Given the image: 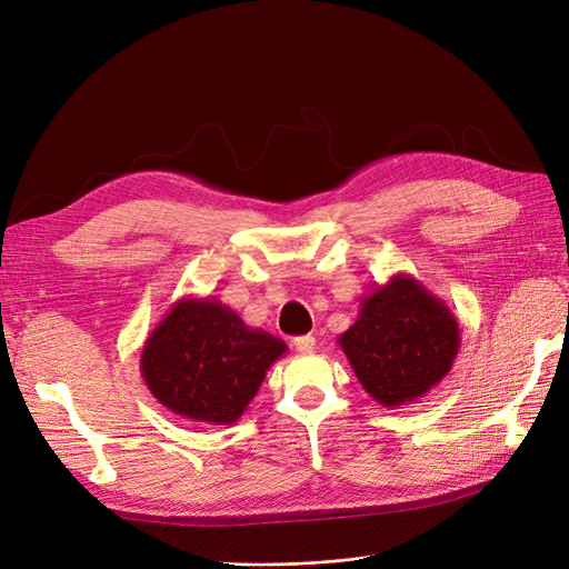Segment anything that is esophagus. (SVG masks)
Instances as JSON below:
<instances>
[{"label":"esophagus","mask_w":569,"mask_h":569,"mask_svg":"<svg viewBox=\"0 0 569 569\" xmlns=\"http://www.w3.org/2000/svg\"><path fill=\"white\" fill-rule=\"evenodd\" d=\"M292 346H295V351H300V353H309V351H313V349H316V337H313V335H302V337H295V339H292Z\"/></svg>","instance_id":"1"}]
</instances>
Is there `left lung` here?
<instances>
[{"mask_svg":"<svg viewBox=\"0 0 569 569\" xmlns=\"http://www.w3.org/2000/svg\"><path fill=\"white\" fill-rule=\"evenodd\" d=\"M337 341L362 388L395 409L423 398L451 372L460 328L421 281L395 274L362 298L358 320Z\"/></svg>","mask_w":569,"mask_h":569,"instance_id":"obj_1","label":"left lung"}]
</instances>
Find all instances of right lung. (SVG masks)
Instances as JSON below:
<instances>
[{
  "label": "right lung",
  "instance_id": "obj_1",
  "mask_svg": "<svg viewBox=\"0 0 569 569\" xmlns=\"http://www.w3.org/2000/svg\"><path fill=\"white\" fill-rule=\"evenodd\" d=\"M286 351L283 339L249 328L216 298H181L143 341L139 365L148 390L169 411L232 426Z\"/></svg>",
  "mask_w": 569,
  "mask_h": 569
}]
</instances>
